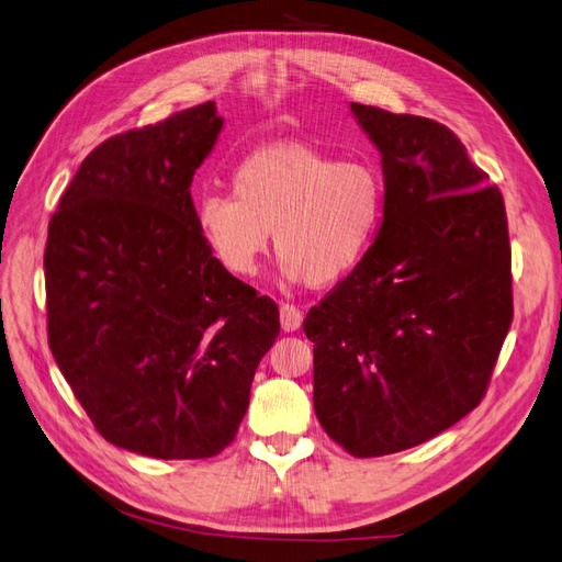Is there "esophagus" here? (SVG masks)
I'll list each match as a JSON object with an SVG mask.
<instances>
[{
    "label": "esophagus",
    "mask_w": 562,
    "mask_h": 562,
    "mask_svg": "<svg viewBox=\"0 0 562 562\" xmlns=\"http://www.w3.org/2000/svg\"><path fill=\"white\" fill-rule=\"evenodd\" d=\"M300 326H302V310L291 302L281 304V328L285 333H295Z\"/></svg>",
    "instance_id": "34e87169"
}]
</instances>
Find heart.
<instances>
[{
    "label": "heart",
    "mask_w": 562,
    "mask_h": 562,
    "mask_svg": "<svg viewBox=\"0 0 562 562\" xmlns=\"http://www.w3.org/2000/svg\"><path fill=\"white\" fill-rule=\"evenodd\" d=\"M384 206L386 184L375 164L337 159L307 143H271L234 166L232 194H201L194 220L232 274L252 277L274 232L285 277L328 288L363 262Z\"/></svg>",
    "instance_id": "1"
}]
</instances>
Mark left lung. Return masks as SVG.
<instances>
[{
	"label": "left lung",
	"instance_id": "left-lung-1",
	"mask_svg": "<svg viewBox=\"0 0 562 562\" xmlns=\"http://www.w3.org/2000/svg\"><path fill=\"white\" fill-rule=\"evenodd\" d=\"M382 151L384 223L363 262L304 318L314 411L339 448L382 457L483 401L514 321L504 196L427 116L351 103Z\"/></svg>",
	"mask_w": 562,
	"mask_h": 562
}]
</instances>
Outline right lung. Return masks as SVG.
<instances>
[{"label":"right lung","mask_w":562,"mask_h":562,"mask_svg":"<svg viewBox=\"0 0 562 562\" xmlns=\"http://www.w3.org/2000/svg\"><path fill=\"white\" fill-rule=\"evenodd\" d=\"M223 119L213 103L100 143L50 215V353L112 446L157 459L223 452L277 302L232 277L196 229L192 178Z\"/></svg>","instance_id":"1"}]
</instances>
